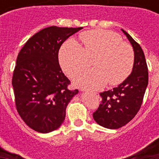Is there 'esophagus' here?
Returning <instances> with one entry per match:
<instances>
[{"label":"esophagus","instance_id":"obj_1","mask_svg":"<svg viewBox=\"0 0 159 159\" xmlns=\"http://www.w3.org/2000/svg\"><path fill=\"white\" fill-rule=\"evenodd\" d=\"M83 92H86V93H92L93 94V95H96V93H95V92H88V91H86V90H83Z\"/></svg>","mask_w":159,"mask_h":159}]
</instances>
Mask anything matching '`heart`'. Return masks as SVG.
Here are the masks:
<instances>
[{"label": "heart", "mask_w": 159, "mask_h": 159, "mask_svg": "<svg viewBox=\"0 0 159 159\" xmlns=\"http://www.w3.org/2000/svg\"><path fill=\"white\" fill-rule=\"evenodd\" d=\"M84 48L74 39L60 48V64L68 76H76L88 66L89 58H96L95 69L88 70L77 77L76 86L89 90L104 87L108 82L116 85L124 81L134 65L133 49L117 33L107 30H92L80 36Z\"/></svg>", "instance_id": "heart-1"}]
</instances>
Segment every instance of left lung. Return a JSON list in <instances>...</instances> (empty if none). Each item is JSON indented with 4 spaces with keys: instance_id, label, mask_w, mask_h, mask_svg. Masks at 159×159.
<instances>
[{
    "instance_id": "left-lung-1",
    "label": "left lung",
    "mask_w": 159,
    "mask_h": 159,
    "mask_svg": "<svg viewBox=\"0 0 159 159\" xmlns=\"http://www.w3.org/2000/svg\"><path fill=\"white\" fill-rule=\"evenodd\" d=\"M121 30L133 48L134 65L123 83L100 93L102 102L93 118L98 124L108 129L120 128L135 116L148 85V68L143 49L126 31Z\"/></svg>"
}]
</instances>
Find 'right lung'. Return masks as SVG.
Wrapping results in <instances>:
<instances>
[{"instance_id": "right-lung-1", "label": "right lung", "mask_w": 159, "mask_h": 159, "mask_svg": "<svg viewBox=\"0 0 159 159\" xmlns=\"http://www.w3.org/2000/svg\"><path fill=\"white\" fill-rule=\"evenodd\" d=\"M83 28L51 26L36 32L20 51L12 84L17 111L30 128L40 133L57 130L65 119L66 108L78 90L59 64L62 43Z\"/></svg>"}]
</instances>
